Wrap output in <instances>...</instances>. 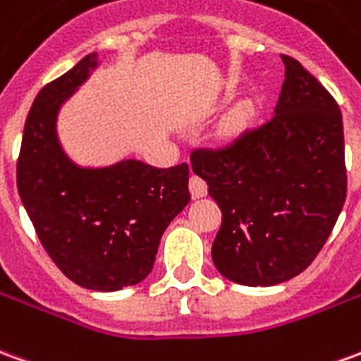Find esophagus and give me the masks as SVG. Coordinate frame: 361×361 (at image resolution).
Listing matches in <instances>:
<instances>
[{"mask_svg": "<svg viewBox=\"0 0 361 361\" xmlns=\"http://www.w3.org/2000/svg\"><path fill=\"white\" fill-rule=\"evenodd\" d=\"M189 191H191V197L199 199L207 195V183L199 176H191L189 178Z\"/></svg>", "mask_w": 361, "mask_h": 361, "instance_id": "1", "label": "esophagus"}]
</instances>
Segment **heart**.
Listing matches in <instances>:
<instances>
[{
	"label": "heart",
	"instance_id": "obj_1",
	"mask_svg": "<svg viewBox=\"0 0 361 361\" xmlns=\"http://www.w3.org/2000/svg\"><path fill=\"white\" fill-rule=\"evenodd\" d=\"M254 113H256V107H254V103L250 102H244L240 105H236L231 113H228V117L224 119V133H228V135H234V133H240L244 128L248 127V123L254 117Z\"/></svg>",
	"mask_w": 361,
	"mask_h": 361
}]
</instances>
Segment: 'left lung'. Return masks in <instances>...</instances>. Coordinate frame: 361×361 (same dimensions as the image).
Wrapping results in <instances>:
<instances>
[{
	"mask_svg": "<svg viewBox=\"0 0 361 361\" xmlns=\"http://www.w3.org/2000/svg\"><path fill=\"white\" fill-rule=\"evenodd\" d=\"M281 60L276 115L226 146L191 152L223 213L213 262L240 286H276L309 268L346 201L338 103L295 58Z\"/></svg>",
	"mask_w": 361,
	"mask_h": 361,
	"instance_id": "left-lung-1",
	"label": "left lung"
}]
</instances>
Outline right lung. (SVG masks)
Instances as JSON below:
<instances>
[{"label": "right lung", "instance_id": "1", "mask_svg": "<svg viewBox=\"0 0 361 361\" xmlns=\"http://www.w3.org/2000/svg\"><path fill=\"white\" fill-rule=\"evenodd\" d=\"M95 58H82L37 95L23 130L17 189L60 271L85 289L119 291L152 271L166 226L191 199L189 166L160 170L123 160L92 170L64 154L58 109L97 66Z\"/></svg>", "mask_w": 361, "mask_h": 361}]
</instances>
